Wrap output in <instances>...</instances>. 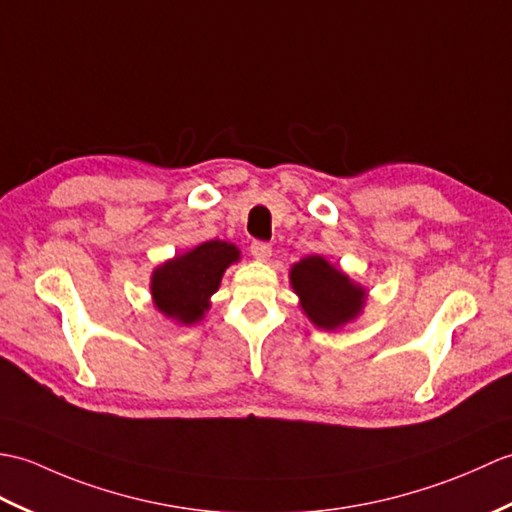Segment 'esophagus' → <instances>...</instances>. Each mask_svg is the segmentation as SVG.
I'll return each mask as SVG.
<instances>
[{
    "label": "esophagus",
    "mask_w": 512,
    "mask_h": 512,
    "mask_svg": "<svg viewBox=\"0 0 512 512\" xmlns=\"http://www.w3.org/2000/svg\"><path fill=\"white\" fill-rule=\"evenodd\" d=\"M249 252H252V256L256 260H269L271 256V245L265 243V241H254L252 245H249Z\"/></svg>",
    "instance_id": "esophagus-1"
}]
</instances>
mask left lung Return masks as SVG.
I'll return each instance as SVG.
<instances>
[{
	"label": "left lung",
	"mask_w": 512,
	"mask_h": 512,
	"mask_svg": "<svg viewBox=\"0 0 512 512\" xmlns=\"http://www.w3.org/2000/svg\"><path fill=\"white\" fill-rule=\"evenodd\" d=\"M291 285L311 322L328 331L357 317L366 298V291L352 285L348 276L328 265L322 256H309L293 265Z\"/></svg>",
	"instance_id": "left-lung-1"
}]
</instances>
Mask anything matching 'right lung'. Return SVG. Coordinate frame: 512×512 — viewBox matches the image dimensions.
Here are the masks:
<instances>
[{"label":"right lung","mask_w":512,"mask_h":512,"mask_svg":"<svg viewBox=\"0 0 512 512\" xmlns=\"http://www.w3.org/2000/svg\"><path fill=\"white\" fill-rule=\"evenodd\" d=\"M238 260V249L225 241H208L188 254L157 267L151 293L157 309L181 324H192L208 311L223 271Z\"/></svg>","instance_id":"1"}]
</instances>
